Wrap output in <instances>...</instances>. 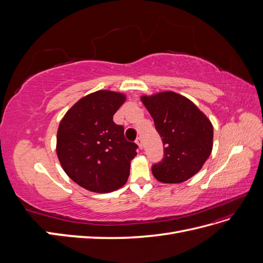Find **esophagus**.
Returning a JSON list of instances; mask_svg holds the SVG:
<instances>
[{"label":"esophagus","mask_w":263,"mask_h":263,"mask_svg":"<svg viewBox=\"0 0 263 263\" xmlns=\"http://www.w3.org/2000/svg\"><path fill=\"white\" fill-rule=\"evenodd\" d=\"M136 144L138 145V147L141 149L142 148V140H141V137H137L136 139Z\"/></svg>","instance_id":"34e87169"}]
</instances>
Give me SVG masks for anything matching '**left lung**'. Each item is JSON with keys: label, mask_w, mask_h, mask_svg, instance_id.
<instances>
[{"label": "left lung", "mask_w": 263, "mask_h": 263, "mask_svg": "<svg viewBox=\"0 0 263 263\" xmlns=\"http://www.w3.org/2000/svg\"><path fill=\"white\" fill-rule=\"evenodd\" d=\"M163 144V158L153 165L162 183H182L201 170L213 149V125L186 98L174 92L142 97Z\"/></svg>", "instance_id": "8db88e82"}]
</instances>
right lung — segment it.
<instances>
[{"label":"right lung","mask_w":263,"mask_h":263,"mask_svg":"<svg viewBox=\"0 0 263 263\" xmlns=\"http://www.w3.org/2000/svg\"><path fill=\"white\" fill-rule=\"evenodd\" d=\"M124 102L122 93L94 92L77 102L59 125L57 155L62 168L92 192H112L129 177L138 146L127 140L124 126L113 121Z\"/></svg>","instance_id":"add662e5"}]
</instances>
